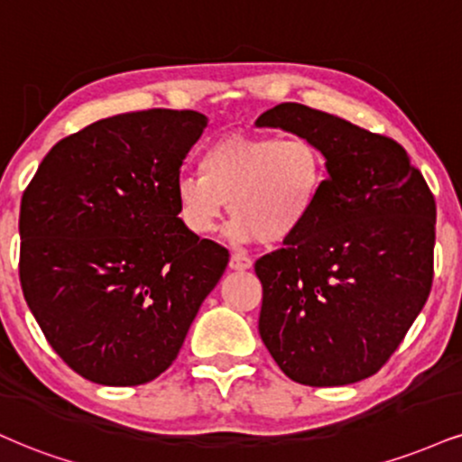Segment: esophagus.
<instances>
[{
  "mask_svg": "<svg viewBox=\"0 0 462 462\" xmlns=\"http://www.w3.org/2000/svg\"><path fill=\"white\" fill-rule=\"evenodd\" d=\"M252 266V258L243 252H235L230 255V269L232 271H247Z\"/></svg>",
  "mask_w": 462,
  "mask_h": 462,
  "instance_id": "esophagus-1",
  "label": "esophagus"
}]
</instances>
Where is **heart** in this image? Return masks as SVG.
<instances>
[{
	"mask_svg": "<svg viewBox=\"0 0 462 462\" xmlns=\"http://www.w3.org/2000/svg\"><path fill=\"white\" fill-rule=\"evenodd\" d=\"M202 174L174 182L176 213L191 235H210L226 207L227 235L264 245L291 241L312 219L327 182L325 154L308 137L227 133L199 159Z\"/></svg>",
	"mask_w": 462,
	"mask_h": 462,
	"instance_id": "1",
	"label": "heart"
}]
</instances>
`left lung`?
Wrapping results in <instances>:
<instances>
[{
	"mask_svg": "<svg viewBox=\"0 0 462 462\" xmlns=\"http://www.w3.org/2000/svg\"><path fill=\"white\" fill-rule=\"evenodd\" d=\"M255 125L312 140L327 168L308 226L255 260L260 337L303 385L368 379L430 294L435 198L398 142L337 116L282 103Z\"/></svg>",
	"mask_w": 462,
	"mask_h": 462,
	"instance_id": "obj_1",
	"label": "left lung"
}]
</instances>
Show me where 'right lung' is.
Listing matches in <instances>:
<instances>
[{"label":"right lung","mask_w":462,"mask_h":462,"mask_svg":"<svg viewBox=\"0 0 462 462\" xmlns=\"http://www.w3.org/2000/svg\"><path fill=\"white\" fill-rule=\"evenodd\" d=\"M208 118L148 109L60 140L21 199L19 277L53 351L111 387L157 379L224 275L226 247L180 224L174 182Z\"/></svg>","instance_id":"right-lung-1"}]
</instances>
